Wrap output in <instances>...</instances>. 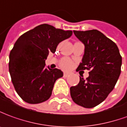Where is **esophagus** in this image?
<instances>
[{
	"label": "esophagus",
	"instance_id": "1",
	"mask_svg": "<svg viewBox=\"0 0 127 127\" xmlns=\"http://www.w3.org/2000/svg\"><path fill=\"white\" fill-rule=\"evenodd\" d=\"M70 74V73H69V72H64V76H65V77L69 76Z\"/></svg>",
	"mask_w": 127,
	"mask_h": 127
}]
</instances>
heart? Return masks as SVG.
Returning a JSON list of instances; mask_svg holds the SVG:
<instances>
[{"label":"heart","instance_id":"obj_1","mask_svg":"<svg viewBox=\"0 0 127 127\" xmlns=\"http://www.w3.org/2000/svg\"><path fill=\"white\" fill-rule=\"evenodd\" d=\"M72 62L68 57H64L59 62L60 68L64 70H69L72 67Z\"/></svg>","mask_w":127,"mask_h":127}]
</instances>
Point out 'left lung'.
I'll return each instance as SVG.
<instances>
[{
  "mask_svg": "<svg viewBox=\"0 0 127 127\" xmlns=\"http://www.w3.org/2000/svg\"><path fill=\"white\" fill-rule=\"evenodd\" d=\"M85 45L82 62L76 71L88 70L89 76H80L79 84L70 88L77 105L92 108L105 100L115 87L121 72L122 57L117 45L99 31H74Z\"/></svg>",
  "mask_w": 127,
  "mask_h": 127,
  "instance_id": "obj_1",
  "label": "left lung"
}]
</instances>
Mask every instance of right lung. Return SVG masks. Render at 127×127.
I'll return each mask as SVG.
<instances>
[{
	"instance_id": "right-lung-1",
	"label": "right lung",
	"mask_w": 127,
	"mask_h": 127,
	"mask_svg": "<svg viewBox=\"0 0 127 127\" xmlns=\"http://www.w3.org/2000/svg\"><path fill=\"white\" fill-rule=\"evenodd\" d=\"M72 34V31L43 24L17 39L9 54V70L16 92L24 101L37 104L51 97L54 84L63 72L57 68H46L45 60Z\"/></svg>"
}]
</instances>
